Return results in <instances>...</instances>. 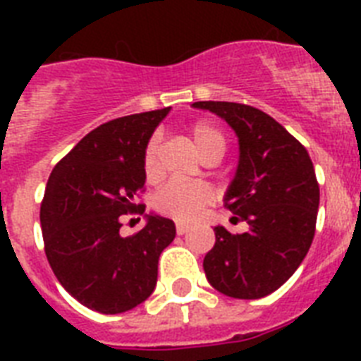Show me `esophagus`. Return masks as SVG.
Wrapping results in <instances>:
<instances>
[{
    "label": "esophagus",
    "mask_w": 361,
    "mask_h": 361,
    "mask_svg": "<svg viewBox=\"0 0 361 361\" xmlns=\"http://www.w3.org/2000/svg\"><path fill=\"white\" fill-rule=\"evenodd\" d=\"M176 232H178L180 236H183L185 232H189V225H185V223H178V225H176Z\"/></svg>",
    "instance_id": "obj_1"
}]
</instances>
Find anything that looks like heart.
Listing matches in <instances>:
<instances>
[{
    "instance_id": "heart-1",
    "label": "heart",
    "mask_w": 361,
    "mask_h": 361,
    "mask_svg": "<svg viewBox=\"0 0 361 361\" xmlns=\"http://www.w3.org/2000/svg\"><path fill=\"white\" fill-rule=\"evenodd\" d=\"M189 135L204 161L225 153L226 138L214 121H192L189 127ZM142 170H144L147 181H157L161 178V138L157 135L152 136L144 147ZM212 198H214L212 191L202 183L169 181L166 185H163L155 192L153 208L157 209L159 214L169 215L172 219L192 221L197 219L200 212L212 202Z\"/></svg>"
}]
</instances>
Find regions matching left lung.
Returning a JSON list of instances; mask_svg holds the SVG:
<instances>
[{
    "mask_svg": "<svg viewBox=\"0 0 361 361\" xmlns=\"http://www.w3.org/2000/svg\"><path fill=\"white\" fill-rule=\"evenodd\" d=\"M192 106L221 116L240 140V163L225 197L226 209L249 231L215 226L204 271L215 290L258 300L290 279L313 243L320 189L302 142L262 110L226 101Z\"/></svg>",
    "mask_w": 361,
    "mask_h": 361,
    "instance_id": "obj_1",
    "label": "left lung"
}]
</instances>
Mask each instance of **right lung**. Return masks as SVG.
<instances>
[{"label": "right lung", "mask_w": 361, "mask_h": 361, "mask_svg": "<svg viewBox=\"0 0 361 361\" xmlns=\"http://www.w3.org/2000/svg\"><path fill=\"white\" fill-rule=\"evenodd\" d=\"M169 109L106 121L87 133L48 178L41 202L44 252L65 290L87 309L125 313L149 298L157 264L176 238L170 219L147 215L135 236L121 238V217L142 215V155Z\"/></svg>", "instance_id": "right-lung-1"}]
</instances>
